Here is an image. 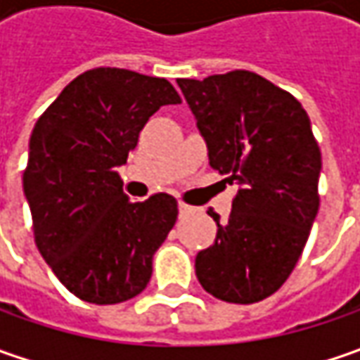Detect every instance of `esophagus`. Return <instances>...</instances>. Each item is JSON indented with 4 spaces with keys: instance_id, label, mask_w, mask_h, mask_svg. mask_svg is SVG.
<instances>
[{
    "instance_id": "34e87169",
    "label": "esophagus",
    "mask_w": 360,
    "mask_h": 360,
    "mask_svg": "<svg viewBox=\"0 0 360 360\" xmlns=\"http://www.w3.org/2000/svg\"><path fill=\"white\" fill-rule=\"evenodd\" d=\"M178 212H180V216H188L192 212V208H190L188 204H184V202H180V204H178Z\"/></svg>"
}]
</instances>
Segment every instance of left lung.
Returning a JSON list of instances; mask_svg holds the SVG:
<instances>
[{
  "label": "left lung",
  "instance_id": "8db88e82",
  "mask_svg": "<svg viewBox=\"0 0 360 360\" xmlns=\"http://www.w3.org/2000/svg\"><path fill=\"white\" fill-rule=\"evenodd\" d=\"M208 148L210 166L238 182L229 222L214 218L196 276L212 297L252 304L297 266L319 212L321 150L295 96L255 72L178 79Z\"/></svg>",
  "mask_w": 360,
  "mask_h": 360
}]
</instances>
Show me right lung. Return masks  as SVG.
Listing matches in <instances>:
<instances>
[{"mask_svg": "<svg viewBox=\"0 0 360 360\" xmlns=\"http://www.w3.org/2000/svg\"><path fill=\"white\" fill-rule=\"evenodd\" d=\"M164 77L96 68L70 82L35 122L23 194L39 255L77 298L116 304L140 295L178 218L170 194L130 202L116 168L162 105L180 104Z\"/></svg>", "mask_w": 360, "mask_h": 360, "instance_id": "obj_1", "label": "right lung"}]
</instances>
